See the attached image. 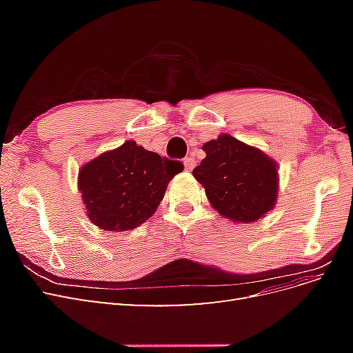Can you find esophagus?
I'll return each mask as SVG.
<instances>
[{"instance_id": "obj_1", "label": "esophagus", "mask_w": 353, "mask_h": 353, "mask_svg": "<svg viewBox=\"0 0 353 353\" xmlns=\"http://www.w3.org/2000/svg\"><path fill=\"white\" fill-rule=\"evenodd\" d=\"M194 166H196V160L193 157H185L184 159V168H185L187 172H191Z\"/></svg>"}]
</instances>
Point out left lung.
Masks as SVG:
<instances>
[{
  "label": "left lung",
  "mask_w": 353,
  "mask_h": 353,
  "mask_svg": "<svg viewBox=\"0 0 353 353\" xmlns=\"http://www.w3.org/2000/svg\"><path fill=\"white\" fill-rule=\"evenodd\" d=\"M201 148L206 157L193 169V176L205 188L210 206L236 223L268 215L279 197V163L230 134H221Z\"/></svg>",
  "instance_id": "8db88e82"
}]
</instances>
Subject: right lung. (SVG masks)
I'll return each instance as SVG.
<instances>
[{"label": "right lung", "instance_id": "right-lung-1", "mask_svg": "<svg viewBox=\"0 0 353 353\" xmlns=\"http://www.w3.org/2000/svg\"><path fill=\"white\" fill-rule=\"evenodd\" d=\"M183 169L181 162L128 140L81 166L78 188L85 213L100 230L131 231L154 215L169 181Z\"/></svg>", "mask_w": 353, "mask_h": 353}]
</instances>
